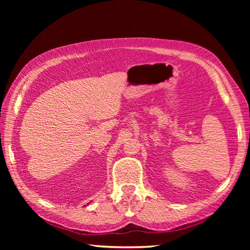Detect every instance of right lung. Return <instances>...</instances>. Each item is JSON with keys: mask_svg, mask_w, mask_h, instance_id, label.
I'll return each instance as SVG.
<instances>
[{"mask_svg": "<svg viewBox=\"0 0 250 250\" xmlns=\"http://www.w3.org/2000/svg\"><path fill=\"white\" fill-rule=\"evenodd\" d=\"M84 207H85V206H84Z\"/></svg>", "mask_w": 250, "mask_h": 250, "instance_id": "right-lung-1", "label": "right lung"}]
</instances>
